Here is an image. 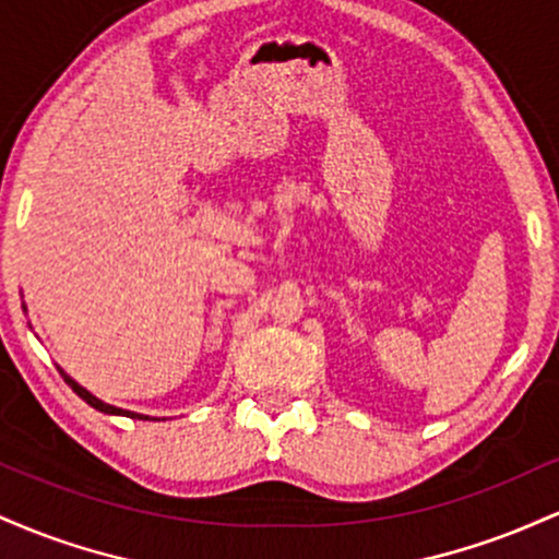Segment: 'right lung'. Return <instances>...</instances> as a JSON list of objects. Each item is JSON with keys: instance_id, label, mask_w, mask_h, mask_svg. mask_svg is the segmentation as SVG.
Here are the masks:
<instances>
[{"instance_id": "obj_1", "label": "right lung", "mask_w": 559, "mask_h": 559, "mask_svg": "<svg viewBox=\"0 0 559 559\" xmlns=\"http://www.w3.org/2000/svg\"><path fill=\"white\" fill-rule=\"evenodd\" d=\"M60 373H62V378H66V383L70 389L75 391V394L81 396L83 402L86 404H92L94 409H99V413H107V415H126V418H139V420H157V418H150V415H139V413H131V409H120V407H115V404H107V402H102V400H96V396L92 394V391H86L81 386V383H75L73 378H70L66 370L60 368Z\"/></svg>"}]
</instances>
